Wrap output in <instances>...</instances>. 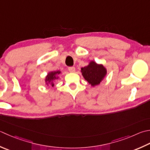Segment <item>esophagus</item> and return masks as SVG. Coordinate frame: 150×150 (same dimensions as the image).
<instances>
[{
  "instance_id": "esophagus-1",
  "label": "esophagus",
  "mask_w": 150,
  "mask_h": 150,
  "mask_svg": "<svg viewBox=\"0 0 150 150\" xmlns=\"http://www.w3.org/2000/svg\"><path fill=\"white\" fill-rule=\"evenodd\" d=\"M68 70L69 72L71 73H74L75 71V68L74 67H68Z\"/></svg>"
}]
</instances>
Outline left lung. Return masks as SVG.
<instances>
[{"instance_id": "8db88e82", "label": "left lung", "mask_w": 150, "mask_h": 150, "mask_svg": "<svg viewBox=\"0 0 150 150\" xmlns=\"http://www.w3.org/2000/svg\"><path fill=\"white\" fill-rule=\"evenodd\" d=\"M83 77L92 86L100 84L107 75V69L102 64L91 61L87 66L81 68Z\"/></svg>"}]
</instances>
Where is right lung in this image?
<instances>
[{"label": "right lung", "mask_w": 150, "mask_h": 150, "mask_svg": "<svg viewBox=\"0 0 150 150\" xmlns=\"http://www.w3.org/2000/svg\"><path fill=\"white\" fill-rule=\"evenodd\" d=\"M61 73L60 71H51L48 73L47 75L46 76L45 81L46 83V84H51V87H54V81L57 80V79H58V77H57V75H58Z\"/></svg>", "instance_id": "right-lung-1"}]
</instances>
